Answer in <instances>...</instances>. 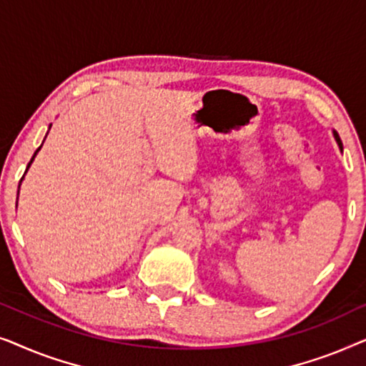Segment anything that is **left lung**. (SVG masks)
Wrapping results in <instances>:
<instances>
[{"mask_svg": "<svg viewBox=\"0 0 366 366\" xmlns=\"http://www.w3.org/2000/svg\"><path fill=\"white\" fill-rule=\"evenodd\" d=\"M333 137H335V139H337V143H338V147H340V148H342V149H343V144H342V139H340V137H338V133H337V132H335V129H333Z\"/></svg>", "mask_w": 366, "mask_h": 366, "instance_id": "left-lung-1", "label": "left lung"}]
</instances>
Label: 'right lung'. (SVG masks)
<instances>
[{
    "instance_id": "right-lung-1",
    "label": "right lung",
    "mask_w": 366,
    "mask_h": 366,
    "mask_svg": "<svg viewBox=\"0 0 366 366\" xmlns=\"http://www.w3.org/2000/svg\"><path fill=\"white\" fill-rule=\"evenodd\" d=\"M41 147H43V144H41ZM41 147H39V148L36 149V152H34V154H33V158H31V162H29V163H28V168H29V164H31V163H33V159H34V157H36V153L39 152V149H41ZM28 168H26V169H28ZM21 179H23V178H21ZM18 193H19V189H18Z\"/></svg>"
}]
</instances>
